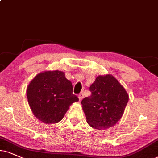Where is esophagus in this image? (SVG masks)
I'll list each match as a JSON object with an SVG mask.
<instances>
[{
	"instance_id": "obj_1",
	"label": "esophagus",
	"mask_w": 158,
	"mask_h": 158,
	"mask_svg": "<svg viewBox=\"0 0 158 158\" xmlns=\"http://www.w3.org/2000/svg\"><path fill=\"white\" fill-rule=\"evenodd\" d=\"M83 97H84L83 93H80L79 94V95H78V98H79V101H81V100H82V98H83Z\"/></svg>"
}]
</instances>
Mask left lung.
Returning a JSON list of instances; mask_svg holds the SVG:
<instances>
[{
	"label": "left lung",
	"instance_id": "1",
	"mask_svg": "<svg viewBox=\"0 0 158 158\" xmlns=\"http://www.w3.org/2000/svg\"><path fill=\"white\" fill-rule=\"evenodd\" d=\"M89 90L90 96L81 101L87 123L98 130L116 125L123 117L129 100L123 86L112 75H99Z\"/></svg>",
	"mask_w": 158,
	"mask_h": 158
}]
</instances>
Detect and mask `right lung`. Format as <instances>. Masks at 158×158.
Returning a JSON list of instances; mask_svg holds the SVG:
<instances>
[{
	"mask_svg": "<svg viewBox=\"0 0 158 158\" xmlns=\"http://www.w3.org/2000/svg\"><path fill=\"white\" fill-rule=\"evenodd\" d=\"M26 93L32 112L46 124L62 120L70 106L79 101L71 81L59 70L39 73L29 83Z\"/></svg>",
	"mask_w": 158,
	"mask_h": 158,
	"instance_id": "add662e5",
	"label": "right lung"
}]
</instances>
